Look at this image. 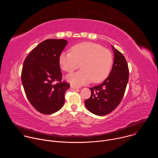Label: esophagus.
Returning <instances> with one entry per match:
<instances>
[{
  "label": "esophagus",
  "mask_w": 158,
  "mask_h": 158,
  "mask_svg": "<svg viewBox=\"0 0 158 158\" xmlns=\"http://www.w3.org/2000/svg\"><path fill=\"white\" fill-rule=\"evenodd\" d=\"M71 87L73 89H79V87L77 86L74 85H71Z\"/></svg>",
  "instance_id": "esophagus-1"
}]
</instances>
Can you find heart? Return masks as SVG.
Here are the masks:
<instances>
[{
	"label": "heart",
	"mask_w": 158,
	"mask_h": 158,
	"mask_svg": "<svg viewBox=\"0 0 158 158\" xmlns=\"http://www.w3.org/2000/svg\"><path fill=\"white\" fill-rule=\"evenodd\" d=\"M71 52H62L59 57L60 67L65 72L81 71L66 76L69 82L81 85L91 82H100L108 76L112 65L111 52L99 44L85 42L74 45ZM81 65H80V64Z\"/></svg>",
	"instance_id": "obj_1"
}]
</instances>
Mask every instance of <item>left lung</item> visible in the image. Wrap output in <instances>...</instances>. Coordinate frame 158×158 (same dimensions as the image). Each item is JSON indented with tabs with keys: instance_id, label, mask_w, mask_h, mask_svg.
I'll return each instance as SVG.
<instances>
[{
	"instance_id": "1",
	"label": "left lung",
	"mask_w": 158,
	"mask_h": 158,
	"mask_svg": "<svg viewBox=\"0 0 158 158\" xmlns=\"http://www.w3.org/2000/svg\"><path fill=\"white\" fill-rule=\"evenodd\" d=\"M112 48L114 58L109 76L102 83L90 88L91 96L85 101L87 109L98 116L108 114L118 107L129 79V68L124 56L113 46Z\"/></svg>"
}]
</instances>
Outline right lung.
<instances>
[{"label": "right lung", "mask_w": 158, "mask_h": 158, "mask_svg": "<svg viewBox=\"0 0 158 158\" xmlns=\"http://www.w3.org/2000/svg\"><path fill=\"white\" fill-rule=\"evenodd\" d=\"M67 44L64 39L44 40L24 62L22 85L30 103L42 114H53L64 104V94L70 84L62 81L59 57Z\"/></svg>", "instance_id": "add662e5"}]
</instances>
